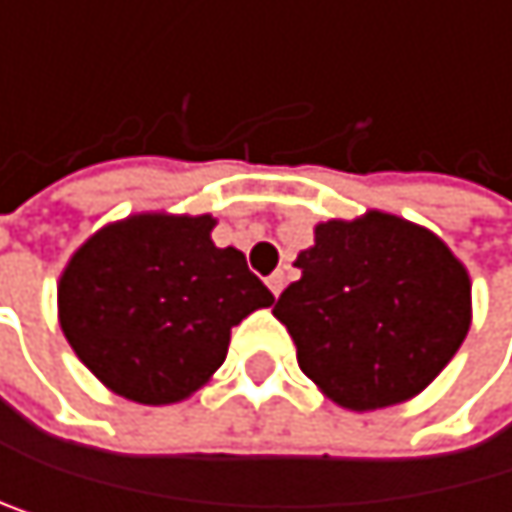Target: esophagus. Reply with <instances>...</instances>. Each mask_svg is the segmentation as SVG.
Instances as JSON below:
<instances>
[{
  "label": "esophagus",
  "mask_w": 512,
  "mask_h": 512,
  "mask_svg": "<svg viewBox=\"0 0 512 512\" xmlns=\"http://www.w3.org/2000/svg\"><path fill=\"white\" fill-rule=\"evenodd\" d=\"M265 284H268V290H271V296L277 299L280 293H284V287H287V274L284 271H274L268 280H265Z\"/></svg>",
  "instance_id": "esophagus-1"
}]
</instances>
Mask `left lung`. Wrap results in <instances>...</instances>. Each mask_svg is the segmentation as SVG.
<instances>
[{
  "mask_svg": "<svg viewBox=\"0 0 512 512\" xmlns=\"http://www.w3.org/2000/svg\"><path fill=\"white\" fill-rule=\"evenodd\" d=\"M293 265L302 277L280 293L274 317L296 342L299 369L342 409L418 397L467 339L464 262L403 216L366 210L317 222Z\"/></svg>",
  "mask_w": 512,
  "mask_h": 512,
  "instance_id": "left-lung-1",
  "label": "left lung"
}]
</instances>
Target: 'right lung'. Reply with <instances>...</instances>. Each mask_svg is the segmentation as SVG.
Segmentation results:
<instances>
[{
	"label": "right lung",
	"mask_w": 512,
	"mask_h": 512,
	"mask_svg": "<svg viewBox=\"0 0 512 512\" xmlns=\"http://www.w3.org/2000/svg\"><path fill=\"white\" fill-rule=\"evenodd\" d=\"M210 213L146 210L103 225L57 280V320L103 385L143 406L204 388L232 326L274 296L235 247H216Z\"/></svg>",
	"instance_id": "right-lung-1"
}]
</instances>
